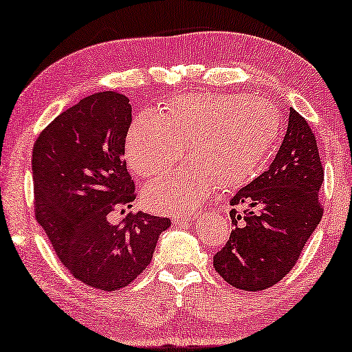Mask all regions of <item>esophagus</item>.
I'll use <instances>...</instances> for the list:
<instances>
[{"label":"esophagus","mask_w":352,"mask_h":352,"mask_svg":"<svg viewBox=\"0 0 352 352\" xmlns=\"http://www.w3.org/2000/svg\"><path fill=\"white\" fill-rule=\"evenodd\" d=\"M198 215V212H188V214H181V215H175V217H173V221H175V223H184V221H190L192 219H195Z\"/></svg>","instance_id":"obj_1"}]
</instances>
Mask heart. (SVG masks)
I'll list each match as a JSON object with an SVG mask.
<instances>
[{"label":"heart","mask_w":352,"mask_h":352,"mask_svg":"<svg viewBox=\"0 0 352 352\" xmlns=\"http://www.w3.org/2000/svg\"><path fill=\"white\" fill-rule=\"evenodd\" d=\"M282 131L272 102L244 94L184 96L155 115H142L127 131L126 159L135 175L154 177L181 159L179 170L146 187L157 212L192 209L217 184L236 188L250 182L266 162Z\"/></svg>","instance_id":"1"}]
</instances>
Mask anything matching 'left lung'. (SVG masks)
<instances>
[{"label":"left lung","mask_w":352,"mask_h":352,"mask_svg":"<svg viewBox=\"0 0 352 352\" xmlns=\"http://www.w3.org/2000/svg\"><path fill=\"white\" fill-rule=\"evenodd\" d=\"M324 170L305 118L289 108L283 143L269 170L242 187L230 204L234 230L214 256L225 282L263 291L289 272L322 217L318 199Z\"/></svg>","instance_id":"left-lung-1"}]
</instances>
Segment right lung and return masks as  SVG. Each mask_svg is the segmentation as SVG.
Wrapping results in <instances>:
<instances>
[{
    "instance_id": "1",
    "label": "right lung",
    "mask_w": 352,
    "mask_h": 352,
    "mask_svg": "<svg viewBox=\"0 0 352 352\" xmlns=\"http://www.w3.org/2000/svg\"><path fill=\"white\" fill-rule=\"evenodd\" d=\"M131 122L127 97L102 91L56 116L32 148L36 219L74 278L102 291L132 283L171 225L142 210L110 221L137 197L124 160Z\"/></svg>"
}]
</instances>
